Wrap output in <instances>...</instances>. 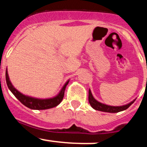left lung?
Segmentation results:
<instances>
[{
	"mask_svg": "<svg viewBox=\"0 0 147 147\" xmlns=\"http://www.w3.org/2000/svg\"><path fill=\"white\" fill-rule=\"evenodd\" d=\"M88 100H89L90 104L92 106V108L97 111H103V112H108V113H117V112L122 111L124 110L127 109L132 103L135 101H132L130 103L127 104V105H123V106H110V105H105L101 102H99L97 101L95 98L92 96V93H91L90 90H89V95H88Z\"/></svg>",
	"mask_w": 147,
	"mask_h": 147,
	"instance_id": "left-lung-1",
	"label": "left lung"
}]
</instances>
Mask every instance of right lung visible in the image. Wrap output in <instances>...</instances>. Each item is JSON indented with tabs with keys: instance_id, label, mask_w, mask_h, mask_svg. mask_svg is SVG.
<instances>
[{
	"instance_id": "1",
	"label": "right lung",
	"mask_w": 147,
	"mask_h": 147,
	"mask_svg": "<svg viewBox=\"0 0 147 147\" xmlns=\"http://www.w3.org/2000/svg\"><path fill=\"white\" fill-rule=\"evenodd\" d=\"M5 80H6V83L8 88H9L10 90L12 92V93L15 95L16 98L21 103L24 104V105H26V106L28 107V108H31V109L34 110L49 109V108H54V107L59 105V104L62 102V99H63L64 95H65V88H66L68 82H69V81H67V82L65 83V85H64L62 90L60 91V92H59V94L57 96L55 97V98H53L43 100L26 96V95H23L22 93L18 92V91L13 86L11 82H10L7 71L5 72Z\"/></svg>"
}]
</instances>
